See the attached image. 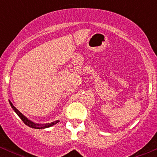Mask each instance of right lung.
Masks as SVG:
<instances>
[{"label":"right lung","instance_id":"1","mask_svg":"<svg viewBox=\"0 0 157 157\" xmlns=\"http://www.w3.org/2000/svg\"><path fill=\"white\" fill-rule=\"evenodd\" d=\"M9 102H10V106L12 107L13 109L14 112H15L17 114V115H18L20 118H21V120L23 121V122H24V124H26V125L29 126V127L32 128H35V129H44V128L52 127V126L55 125V124H57L58 122H59V120H57V121H53V122L47 123V124H38V123H35V122H33V121H32L31 120H29V118H26L25 115H23V114H22L21 112L18 110V109H17L13 105L12 102H11L10 100H9Z\"/></svg>","mask_w":157,"mask_h":157}]
</instances>
